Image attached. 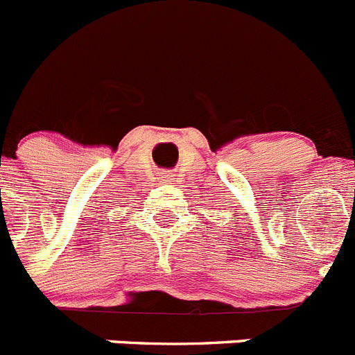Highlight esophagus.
Here are the masks:
<instances>
[{
    "label": "esophagus",
    "mask_w": 355,
    "mask_h": 355,
    "mask_svg": "<svg viewBox=\"0 0 355 355\" xmlns=\"http://www.w3.org/2000/svg\"><path fill=\"white\" fill-rule=\"evenodd\" d=\"M175 175L171 173V171H164V173H161V178L162 180H168V182H173L175 180Z\"/></svg>",
    "instance_id": "34e87169"
}]
</instances>
